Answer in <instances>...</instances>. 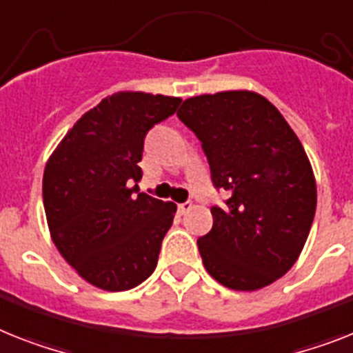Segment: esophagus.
Segmentation results:
<instances>
[{"label": "esophagus", "instance_id": "obj_1", "mask_svg": "<svg viewBox=\"0 0 353 353\" xmlns=\"http://www.w3.org/2000/svg\"><path fill=\"white\" fill-rule=\"evenodd\" d=\"M176 208H179V212H180V214H185V212H188L189 209L193 208V203H191V202H182V203H179V205H176Z\"/></svg>", "mask_w": 353, "mask_h": 353}]
</instances>
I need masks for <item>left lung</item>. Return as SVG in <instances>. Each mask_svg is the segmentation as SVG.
Listing matches in <instances>:
<instances>
[{
  "mask_svg": "<svg viewBox=\"0 0 353 353\" xmlns=\"http://www.w3.org/2000/svg\"><path fill=\"white\" fill-rule=\"evenodd\" d=\"M176 115L202 144L214 189L229 194L198 238L203 267L234 290L270 285L296 263L316 214L301 142L276 106L245 90L191 97Z\"/></svg>",
  "mask_w": 353,
  "mask_h": 353,
  "instance_id": "1",
  "label": "left lung"
}]
</instances>
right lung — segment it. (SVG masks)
<instances>
[{
  "instance_id": "1",
  "label": "right lung",
  "mask_w": 353,
  "mask_h": 353,
  "mask_svg": "<svg viewBox=\"0 0 353 353\" xmlns=\"http://www.w3.org/2000/svg\"><path fill=\"white\" fill-rule=\"evenodd\" d=\"M180 103L113 93L75 122L46 164L43 203L52 240L81 278L103 290H130L155 270L176 205L139 193V162L148 131Z\"/></svg>"
}]
</instances>
